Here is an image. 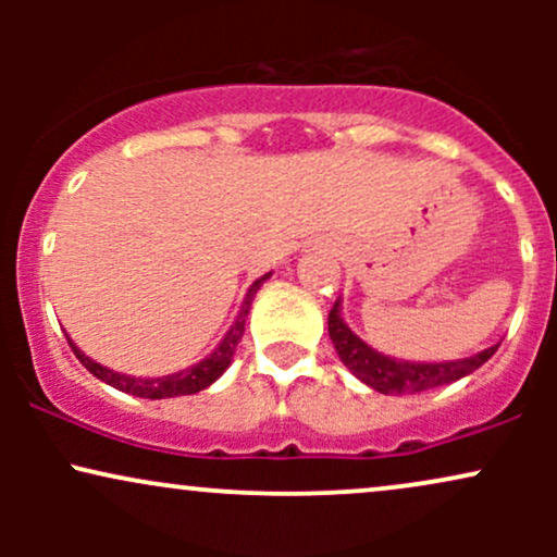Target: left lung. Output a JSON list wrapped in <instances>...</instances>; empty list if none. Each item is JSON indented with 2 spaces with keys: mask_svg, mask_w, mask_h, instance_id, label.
Listing matches in <instances>:
<instances>
[{
  "mask_svg": "<svg viewBox=\"0 0 557 557\" xmlns=\"http://www.w3.org/2000/svg\"><path fill=\"white\" fill-rule=\"evenodd\" d=\"M327 330L330 341L335 345L341 361L348 367V372L354 374L356 380H361L363 385H369L382 395H417L424 393V389L450 385V382L476 372V369L482 367L484 361H490L492 354L497 350V345H490V348L479 350V354L469 356V359L434 363L393 359V356L380 354L372 345L363 343L361 337L345 324L341 298L332 306Z\"/></svg>",
  "mask_w": 557,
  "mask_h": 557,
  "instance_id": "8db88e82",
  "label": "left lung"
}]
</instances>
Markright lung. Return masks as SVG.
<instances>
[{
  "label": "right lung",
  "instance_id": "1",
  "mask_svg": "<svg viewBox=\"0 0 557 557\" xmlns=\"http://www.w3.org/2000/svg\"><path fill=\"white\" fill-rule=\"evenodd\" d=\"M270 277H272V272H267L264 277H259L257 283L248 287L246 298H243V304H240L238 317H235L233 327L227 330V335L222 337L220 345H216L207 359L194 363V367L183 369V372L164 374V376H133V374L114 372V369L104 367V363L94 361L91 356L83 354V350L73 341H70V337H67V343H70V348H73V354L81 359L83 367H86L88 372L96 376V380L107 382V385L120 389V393L136 395V398H149V400L177 398V395H194V393H198V389L209 387L212 382L220 380V376L225 374V369L233 363L235 348H238L243 332H246V317H248V309H251V300H253V296H257L261 283Z\"/></svg>",
  "mask_w": 557,
  "mask_h": 557
}]
</instances>
